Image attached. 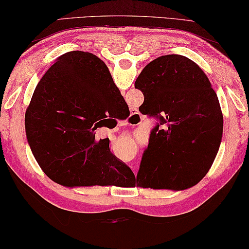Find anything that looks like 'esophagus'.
<instances>
[{
  "mask_svg": "<svg viewBox=\"0 0 249 249\" xmlns=\"http://www.w3.org/2000/svg\"><path fill=\"white\" fill-rule=\"evenodd\" d=\"M133 119H137V118H139V116H138V114H137V113H132V116H131ZM130 117V118H131Z\"/></svg>",
  "mask_w": 249,
  "mask_h": 249,
  "instance_id": "esophagus-1",
  "label": "esophagus"
}]
</instances>
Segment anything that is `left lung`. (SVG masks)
<instances>
[{
	"label": "left lung",
	"instance_id": "left-lung-1",
	"mask_svg": "<svg viewBox=\"0 0 249 249\" xmlns=\"http://www.w3.org/2000/svg\"><path fill=\"white\" fill-rule=\"evenodd\" d=\"M135 88L145 98L140 112L160 120L142 155L137 186L179 191L197 184L217 156L223 128L208 76L187 57L165 55L146 65Z\"/></svg>",
	"mask_w": 249,
	"mask_h": 249
}]
</instances>
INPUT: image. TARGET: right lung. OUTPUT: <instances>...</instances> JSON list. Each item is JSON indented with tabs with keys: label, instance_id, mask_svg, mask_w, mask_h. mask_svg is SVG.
<instances>
[{
	"label": "right lung",
	"instance_id": "1",
	"mask_svg": "<svg viewBox=\"0 0 249 249\" xmlns=\"http://www.w3.org/2000/svg\"><path fill=\"white\" fill-rule=\"evenodd\" d=\"M121 101L99 57L75 50L56 59L36 86L24 118L29 146L50 179L76 187L135 178L110 151L109 139L95 140L94 131Z\"/></svg>",
	"mask_w": 249,
	"mask_h": 249
}]
</instances>
